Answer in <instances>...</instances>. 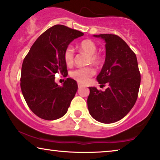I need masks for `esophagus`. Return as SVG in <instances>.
<instances>
[{
    "label": "esophagus",
    "instance_id": "1",
    "mask_svg": "<svg viewBox=\"0 0 160 160\" xmlns=\"http://www.w3.org/2000/svg\"><path fill=\"white\" fill-rule=\"evenodd\" d=\"M82 87H83V85H82V84H78V89L82 88Z\"/></svg>",
    "mask_w": 160,
    "mask_h": 160
}]
</instances>
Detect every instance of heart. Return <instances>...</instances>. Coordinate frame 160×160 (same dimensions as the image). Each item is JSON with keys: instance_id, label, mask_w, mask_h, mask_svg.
<instances>
[{"instance_id": "obj_1", "label": "heart", "mask_w": 160, "mask_h": 160, "mask_svg": "<svg viewBox=\"0 0 160 160\" xmlns=\"http://www.w3.org/2000/svg\"><path fill=\"white\" fill-rule=\"evenodd\" d=\"M79 49L88 54L87 64L92 63L95 65H99L102 62V58L96 53L97 46L95 43L90 39H84L79 44ZM64 61L68 66L72 65L74 61V49L71 45L66 47L63 54ZM95 70L91 66L78 68L70 72V76L81 84H86L90 78L95 75Z\"/></svg>"}]
</instances>
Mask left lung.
I'll use <instances>...</instances> for the list:
<instances>
[{
  "label": "left lung",
  "instance_id": "1",
  "mask_svg": "<svg viewBox=\"0 0 160 160\" xmlns=\"http://www.w3.org/2000/svg\"><path fill=\"white\" fill-rule=\"evenodd\" d=\"M106 42V59L96 79L107 84L105 91L90 88L88 98L91 116L101 123H112L125 117L138 97L140 72L135 53L118 35H94Z\"/></svg>",
  "mask_w": 160,
  "mask_h": 160
}]
</instances>
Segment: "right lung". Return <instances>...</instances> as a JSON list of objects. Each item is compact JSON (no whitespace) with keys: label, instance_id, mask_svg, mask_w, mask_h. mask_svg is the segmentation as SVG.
Returning <instances> with one entry per match:
<instances>
[{"label":"right lung","instance_id":"obj_1","mask_svg":"<svg viewBox=\"0 0 160 160\" xmlns=\"http://www.w3.org/2000/svg\"><path fill=\"white\" fill-rule=\"evenodd\" d=\"M84 35L63 25H55L39 36L22 62L20 88L26 102L37 116L53 121L65 115L78 90L76 81L68 78L63 86L55 74L68 76L63 54L74 39Z\"/></svg>","mask_w":160,"mask_h":160}]
</instances>
